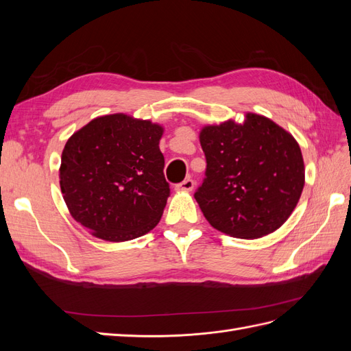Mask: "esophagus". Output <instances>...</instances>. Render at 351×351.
<instances>
[{
  "label": "esophagus",
  "instance_id": "esophagus-1",
  "mask_svg": "<svg viewBox=\"0 0 351 351\" xmlns=\"http://www.w3.org/2000/svg\"><path fill=\"white\" fill-rule=\"evenodd\" d=\"M193 187H195V182H193V180H192V178H186L184 182L178 183V184L176 186V190H177V192H192Z\"/></svg>",
  "mask_w": 351,
  "mask_h": 351
}]
</instances>
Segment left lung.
<instances>
[{
  "label": "left lung",
  "mask_w": 351,
  "mask_h": 351,
  "mask_svg": "<svg viewBox=\"0 0 351 351\" xmlns=\"http://www.w3.org/2000/svg\"><path fill=\"white\" fill-rule=\"evenodd\" d=\"M206 171L195 199L209 224L239 239H259L289 219L304 186L299 143L267 117L247 112L205 125L199 134Z\"/></svg>",
  "instance_id": "1"
}]
</instances>
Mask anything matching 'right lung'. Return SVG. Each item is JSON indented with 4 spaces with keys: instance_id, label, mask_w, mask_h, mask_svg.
I'll use <instances>...</instances> for the list:
<instances>
[{
    "instance_id": "obj_1",
    "label": "right lung",
    "mask_w": 351,
    "mask_h": 351,
    "mask_svg": "<svg viewBox=\"0 0 351 351\" xmlns=\"http://www.w3.org/2000/svg\"><path fill=\"white\" fill-rule=\"evenodd\" d=\"M164 129L125 114L93 119L67 141L60 186L71 217L92 236L127 241L162 217L169 184L159 139Z\"/></svg>"
}]
</instances>
